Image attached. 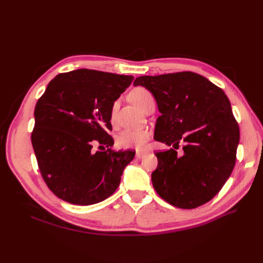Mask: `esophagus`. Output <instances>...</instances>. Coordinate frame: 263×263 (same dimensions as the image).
<instances>
[{
	"label": "esophagus",
	"mask_w": 263,
	"mask_h": 263,
	"mask_svg": "<svg viewBox=\"0 0 263 263\" xmlns=\"http://www.w3.org/2000/svg\"><path fill=\"white\" fill-rule=\"evenodd\" d=\"M147 155V153L146 151H137L136 153V157L138 158V159H140V158H142L144 156H146Z\"/></svg>",
	"instance_id": "obj_1"
}]
</instances>
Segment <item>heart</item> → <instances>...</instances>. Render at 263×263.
Here are the masks:
<instances>
[{"label":"heart","instance_id":"1","mask_svg":"<svg viewBox=\"0 0 263 263\" xmlns=\"http://www.w3.org/2000/svg\"><path fill=\"white\" fill-rule=\"evenodd\" d=\"M129 99L135 105L139 108H144L147 103L153 101V94H151L145 87H135V89L129 93ZM114 108L110 112V118L114 122ZM151 136V133L147 128H135V129H125L117 137V146L124 149H144L147 141Z\"/></svg>","mask_w":263,"mask_h":263}]
</instances>
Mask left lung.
I'll return each mask as SVG.
<instances>
[{"mask_svg": "<svg viewBox=\"0 0 263 263\" xmlns=\"http://www.w3.org/2000/svg\"><path fill=\"white\" fill-rule=\"evenodd\" d=\"M134 85L145 86L159 112L155 139L178 149L156 153L151 173L159 196L179 209L192 210L211 201L225 184L236 163L239 126L220 87L190 71L142 76Z\"/></svg>", "mask_w": 263, "mask_h": 263, "instance_id": "8db88e82", "label": "left lung"}]
</instances>
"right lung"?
<instances>
[{
    "instance_id": "obj_1",
    "label": "right lung",
    "mask_w": 263,
    "mask_h": 263,
    "mask_svg": "<svg viewBox=\"0 0 263 263\" xmlns=\"http://www.w3.org/2000/svg\"><path fill=\"white\" fill-rule=\"evenodd\" d=\"M133 80V76L78 69L54 77L37 101L31 145L44 181L61 200L92 205L118 187L135 153L113 151L107 132L114 102ZM95 143L103 151L94 152Z\"/></svg>"
}]
</instances>
